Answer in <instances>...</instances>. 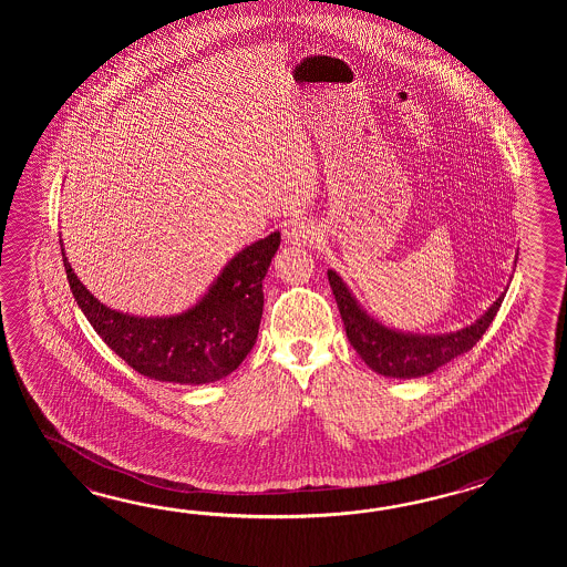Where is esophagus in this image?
Returning <instances> with one entry per match:
<instances>
[{"label": "esophagus", "instance_id": "obj_1", "mask_svg": "<svg viewBox=\"0 0 567 567\" xmlns=\"http://www.w3.org/2000/svg\"><path fill=\"white\" fill-rule=\"evenodd\" d=\"M284 239L288 247H312L320 241V230L316 229L313 225L301 223V225H293L291 229L286 230Z\"/></svg>", "mask_w": 567, "mask_h": 567}]
</instances>
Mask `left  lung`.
Here are the masks:
<instances>
[{
  "mask_svg": "<svg viewBox=\"0 0 567 567\" xmlns=\"http://www.w3.org/2000/svg\"><path fill=\"white\" fill-rule=\"evenodd\" d=\"M517 267V257H515ZM328 281L334 293L338 310L344 322L347 337L352 349L359 352L362 361L373 369L374 373L391 379H417L437 371L450 361L468 350L481 340L486 328L493 324L494 316L505 300V291L493 301L491 308L472 324L460 328L456 332L444 334H420L405 332L374 320L350 291L347 281L338 276L334 269H328Z\"/></svg>",
  "mask_w": 567,
  "mask_h": 567,
  "instance_id": "left-lung-1",
  "label": "left lung"
}]
</instances>
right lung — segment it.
<instances>
[{
	"label": "right lung",
	"mask_w": 567,
	"mask_h": 567,
	"mask_svg": "<svg viewBox=\"0 0 567 567\" xmlns=\"http://www.w3.org/2000/svg\"><path fill=\"white\" fill-rule=\"evenodd\" d=\"M279 230L233 255L205 293L172 316H135L96 300L76 278L61 239L74 300L109 349L147 379L206 385L233 373L254 349L264 313V279Z\"/></svg>",
	"instance_id": "obj_1"
}]
</instances>
